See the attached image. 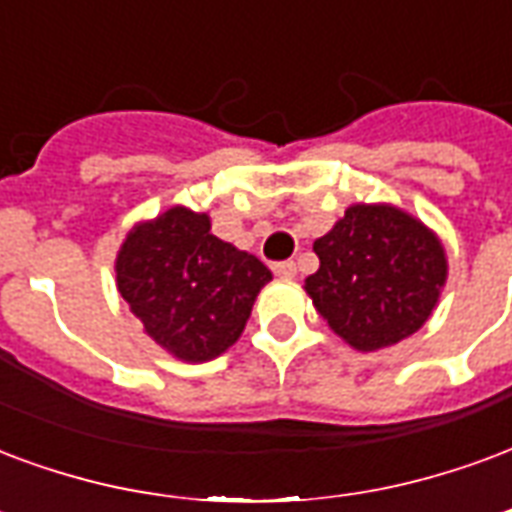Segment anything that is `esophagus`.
Returning <instances> with one entry per match:
<instances>
[{
	"instance_id": "1",
	"label": "esophagus",
	"mask_w": 512,
	"mask_h": 512,
	"mask_svg": "<svg viewBox=\"0 0 512 512\" xmlns=\"http://www.w3.org/2000/svg\"><path fill=\"white\" fill-rule=\"evenodd\" d=\"M274 274L279 276V279H293L295 263H293V260H285V263H274Z\"/></svg>"
}]
</instances>
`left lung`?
<instances>
[{"label": "left lung", "mask_w": 512, "mask_h": 512, "mask_svg": "<svg viewBox=\"0 0 512 512\" xmlns=\"http://www.w3.org/2000/svg\"><path fill=\"white\" fill-rule=\"evenodd\" d=\"M320 268L304 290L336 336L358 352L399 344L429 320L448 279L434 230L388 203H355L314 241Z\"/></svg>", "instance_id": "8db88e82"}]
</instances>
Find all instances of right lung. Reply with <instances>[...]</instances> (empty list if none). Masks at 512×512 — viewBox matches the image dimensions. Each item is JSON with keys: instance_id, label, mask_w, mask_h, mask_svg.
I'll return each instance as SVG.
<instances>
[{"instance_id": "right-lung-1", "label": "right lung", "mask_w": 512, "mask_h": 512, "mask_svg": "<svg viewBox=\"0 0 512 512\" xmlns=\"http://www.w3.org/2000/svg\"><path fill=\"white\" fill-rule=\"evenodd\" d=\"M268 282L271 271L255 255L214 236L211 217L184 206L132 227L116 255V285L130 312L187 363L233 347Z\"/></svg>"}]
</instances>
